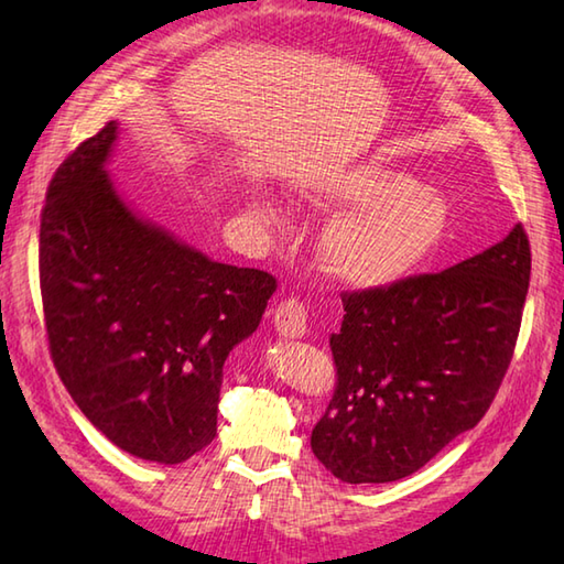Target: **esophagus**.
<instances>
[{"mask_svg": "<svg viewBox=\"0 0 564 564\" xmlns=\"http://www.w3.org/2000/svg\"><path fill=\"white\" fill-rule=\"evenodd\" d=\"M273 327L279 337L297 339L307 332V310L297 297H285L273 310Z\"/></svg>", "mask_w": 564, "mask_h": 564, "instance_id": "esophagus-1", "label": "esophagus"}]
</instances>
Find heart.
<instances>
[{
  "label": "heart",
  "mask_w": 564,
  "mask_h": 564,
  "mask_svg": "<svg viewBox=\"0 0 564 564\" xmlns=\"http://www.w3.org/2000/svg\"><path fill=\"white\" fill-rule=\"evenodd\" d=\"M317 200L344 210L322 235L325 269L356 289H382L412 275L451 227V206L438 191L382 164H358L332 176ZM254 213L267 227L281 223L271 203H257Z\"/></svg>",
  "instance_id": "obj_1"
}]
</instances>
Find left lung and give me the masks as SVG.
<instances>
[{"mask_svg":"<svg viewBox=\"0 0 564 564\" xmlns=\"http://www.w3.org/2000/svg\"><path fill=\"white\" fill-rule=\"evenodd\" d=\"M531 279L523 225L455 267L344 293L337 388L310 446L341 482H394L473 429L519 339Z\"/></svg>","mask_w":564,"mask_h":564,"instance_id":"left-lung-1","label":"left lung"}]
</instances>
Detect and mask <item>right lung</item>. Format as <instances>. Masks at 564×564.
Listing matches in <instances>:
<instances>
[{
    "instance_id": "obj_1",
    "label": "right lung",
    "mask_w": 564,
    "mask_h": 564,
    "mask_svg": "<svg viewBox=\"0 0 564 564\" xmlns=\"http://www.w3.org/2000/svg\"><path fill=\"white\" fill-rule=\"evenodd\" d=\"M116 121L57 166L41 213L51 358L84 416L142 460L184 463L218 431L225 358L275 279L200 254L128 208L104 164Z\"/></svg>"
}]
</instances>
